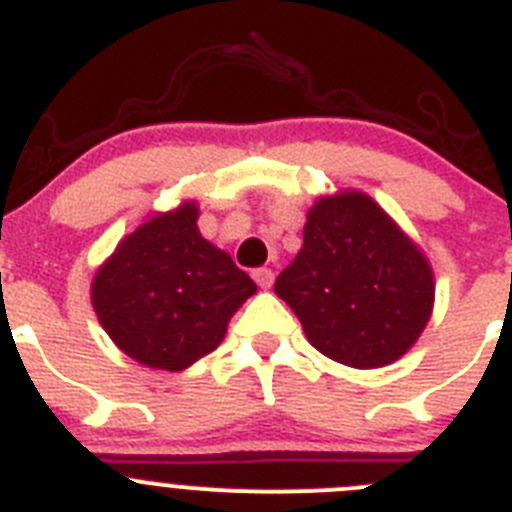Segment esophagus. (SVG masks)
I'll use <instances>...</instances> for the list:
<instances>
[{"label": "esophagus", "mask_w": 512, "mask_h": 512, "mask_svg": "<svg viewBox=\"0 0 512 512\" xmlns=\"http://www.w3.org/2000/svg\"><path fill=\"white\" fill-rule=\"evenodd\" d=\"M255 280H257V285H260V288H270V285H273V280H275V273L273 270H267V267H260V270H255Z\"/></svg>", "instance_id": "esophagus-1"}]
</instances>
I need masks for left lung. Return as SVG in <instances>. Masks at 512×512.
Returning <instances> with one entry per match:
<instances>
[{
	"instance_id": "obj_1",
	"label": "left lung",
	"mask_w": 512,
	"mask_h": 512,
	"mask_svg": "<svg viewBox=\"0 0 512 512\" xmlns=\"http://www.w3.org/2000/svg\"><path fill=\"white\" fill-rule=\"evenodd\" d=\"M311 347L357 370L393 365L434 311V270L393 216L362 191L321 196L303 247L275 280Z\"/></svg>"
}]
</instances>
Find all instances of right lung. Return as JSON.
<instances>
[{
    "instance_id": "right-lung-1",
    "label": "right lung",
    "mask_w": 512,
    "mask_h": 512,
    "mask_svg": "<svg viewBox=\"0 0 512 512\" xmlns=\"http://www.w3.org/2000/svg\"><path fill=\"white\" fill-rule=\"evenodd\" d=\"M196 222V201L147 216L91 280V306L109 339L153 370L181 372L214 352L237 308L257 293Z\"/></svg>"
}]
</instances>
